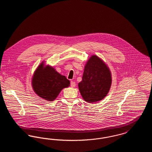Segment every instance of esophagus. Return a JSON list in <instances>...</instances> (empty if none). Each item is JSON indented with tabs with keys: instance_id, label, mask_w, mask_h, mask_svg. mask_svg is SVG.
Here are the masks:
<instances>
[{
	"instance_id": "34e87169",
	"label": "esophagus",
	"mask_w": 152,
	"mask_h": 152,
	"mask_svg": "<svg viewBox=\"0 0 152 152\" xmlns=\"http://www.w3.org/2000/svg\"><path fill=\"white\" fill-rule=\"evenodd\" d=\"M75 86H76V83H75V82H74V81H71V87L74 88Z\"/></svg>"
}]
</instances>
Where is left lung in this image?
I'll return each mask as SVG.
<instances>
[{"instance_id":"obj_1","label":"left lung","mask_w":152,"mask_h":152,"mask_svg":"<svg viewBox=\"0 0 152 152\" xmlns=\"http://www.w3.org/2000/svg\"><path fill=\"white\" fill-rule=\"evenodd\" d=\"M112 84L108 66L96 55H92L86 64L82 81L78 84L83 99L93 103L101 101L109 91Z\"/></svg>"}]
</instances>
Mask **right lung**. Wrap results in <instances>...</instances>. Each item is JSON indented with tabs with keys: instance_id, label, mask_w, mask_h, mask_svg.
<instances>
[{
	"instance_id": "add662e5",
	"label": "right lung",
	"mask_w": 152,
	"mask_h": 152,
	"mask_svg": "<svg viewBox=\"0 0 152 152\" xmlns=\"http://www.w3.org/2000/svg\"><path fill=\"white\" fill-rule=\"evenodd\" d=\"M70 81L65 76L58 73L54 68L42 62L36 68L32 78L34 92L45 100L52 101L61 91L69 86Z\"/></svg>"
}]
</instances>
